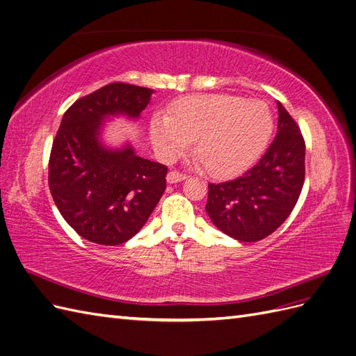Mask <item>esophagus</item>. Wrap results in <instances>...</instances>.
<instances>
[{
    "label": "esophagus",
    "instance_id": "34e87169",
    "mask_svg": "<svg viewBox=\"0 0 356 356\" xmlns=\"http://www.w3.org/2000/svg\"><path fill=\"white\" fill-rule=\"evenodd\" d=\"M187 177L184 174H181V172L178 170H170L168 177H166V181L169 182V184H175V182H181L184 181Z\"/></svg>",
    "mask_w": 356,
    "mask_h": 356
}]
</instances>
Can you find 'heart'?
<instances>
[{"instance_id":"1","label":"heart","mask_w":356,"mask_h":356,"mask_svg":"<svg viewBox=\"0 0 356 356\" xmlns=\"http://www.w3.org/2000/svg\"><path fill=\"white\" fill-rule=\"evenodd\" d=\"M273 131V117L263 101L232 95H193L172 106L170 115L156 113L149 136L166 157L195 144L202 168L227 177L250 166L263 153Z\"/></svg>"}]
</instances>
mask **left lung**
I'll use <instances>...</instances> for the list:
<instances>
[{
  "mask_svg": "<svg viewBox=\"0 0 356 356\" xmlns=\"http://www.w3.org/2000/svg\"><path fill=\"white\" fill-rule=\"evenodd\" d=\"M277 111V134L264 156L236 179L208 186L204 209L236 241L272 234L293 212L305 184V139L281 102Z\"/></svg>",
  "mask_w": 356,
  "mask_h": 356,
  "instance_id": "8db88e82",
  "label": "left lung"
}]
</instances>
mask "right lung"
I'll list each match as a JSON object with an SVG mask.
<instances>
[{"label": "right lung", "mask_w": 356, "mask_h": 356, "mask_svg": "<svg viewBox=\"0 0 356 356\" xmlns=\"http://www.w3.org/2000/svg\"><path fill=\"white\" fill-rule=\"evenodd\" d=\"M152 95V89L111 83L75 101L62 117L49 187L63 220L93 243L115 246L134 238L165 193L166 166L136 156L131 144L101 143L106 118L136 120Z\"/></svg>", "instance_id": "1"}]
</instances>
